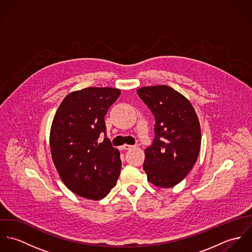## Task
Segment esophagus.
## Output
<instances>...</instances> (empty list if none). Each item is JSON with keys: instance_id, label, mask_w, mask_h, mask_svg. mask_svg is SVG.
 Here are the masks:
<instances>
[{"instance_id": "obj_1", "label": "esophagus", "mask_w": 252, "mask_h": 252, "mask_svg": "<svg viewBox=\"0 0 252 252\" xmlns=\"http://www.w3.org/2000/svg\"><path fill=\"white\" fill-rule=\"evenodd\" d=\"M133 147H135L134 145H130V144H124V145H122V149H124V150H129V149H131V148H133Z\"/></svg>"}]
</instances>
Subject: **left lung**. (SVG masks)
Here are the masks:
<instances>
[{"instance_id": "left-lung-1", "label": "left lung", "mask_w": 252, "mask_h": 252, "mask_svg": "<svg viewBox=\"0 0 252 252\" xmlns=\"http://www.w3.org/2000/svg\"><path fill=\"white\" fill-rule=\"evenodd\" d=\"M137 93L155 118L153 143L144 150L147 180L157 187H173L188 175L199 155L201 127L197 113L170 86H146Z\"/></svg>"}]
</instances>
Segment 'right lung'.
<instances>
[{"mask_svg":"<svg viewBox=\"0 0 252 252\" xmlns=\"http://www.w3.org/2000/svg\"><path fill=\"white\" fill-rule=\"evenodd\" d=\"M120 90L88 87L67 95L50 129V150L55 168L74 194L100 200L116 185L121 160L107 138L105 116ZM104 136L99 143L98 138Z\"/></svg>","mask_w":252,"mask_h":252,"instance_id":"add662e5","label":"right lung"}]
</instances>
